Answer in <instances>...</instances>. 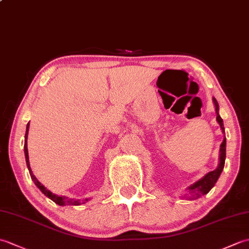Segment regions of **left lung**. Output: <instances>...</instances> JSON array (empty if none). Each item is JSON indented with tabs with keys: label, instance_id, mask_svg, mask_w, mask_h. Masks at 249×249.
Listing matches in <instances>:
<instances>
[{
	"label": "left lung",
	"instance_id": "obj_1",
	"mask_svg": "<svg viewBox=\"0 0 249 249\" xmlns=\"http://www.w3.org/2000/svg\"><path fill=\"white\" fill-rule=\"evenodd\" d=\"M213 104L215 106V111H216V121L220 126V129L223 131V134H225V127H224V122L223 119L220 118L219 115V105L217 103V100L213 97ZM225 160H226V136L224 137V140L220 144V149H219V162L217 168L213 171H210L205 174L203 178H201L198 179L197 182H195L194 184L190 185L186 188V194L181 195L179 197L182 199H188V200H195L200 198L201 196H204L208 194L211 189L214 187V185L217 182V179L219 178L221 172L224 170L225 167Z\"/></svg>",
	"mask_w": 249,
	"mask_h": 249
}]
</instances>
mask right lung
I'll list each match as a JSON object with an SVG mask.
<instances>
[{
    "label": "right lung",
    "instance_id": "add662e5",
    "mask_svg": "<svg viewBox=\"0 0 249 249\" xmlns=\"http://www.w3.org/2000/svg\"><path fill=\"white\" fill-rule=\"evenodd\" d=\"M29 128H30V123H28V125H26V130H25V136H24V156H25V161H26V166H28V169H29L31 178L33 179V182H34V184L36 185V186L40 189V192L43 193L46 196V197H48L49 199H51L52 201H53V202H55L56 204H59V205H62V206H64V205H80V204L87 203L88 201L91 200L89 198H86V199H83V200H80V199L68 198V197H65V196L54 195V194H52L50 190L47 189L44 186V185L41 184L38 181V179L35 178L33 172H32V169L30 167V161H29V152H28V134H29Z\"/></svg>",
    "mask_w": 249,
    "mask_h": 249
}]
</instances>
